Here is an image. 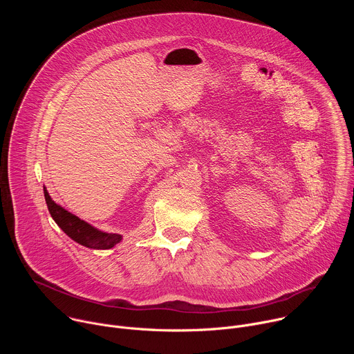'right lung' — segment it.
I'll return each mask as SVG.
<instances>
[{
  "label": "right lung",
  "instance_id": "obj_1",
  "mask_svg": "<svg viewBox=\"0 0 354 354\" xmlns=\"http://www.w3.org/2000/svg\"><path fill=\"white\" fill-rule=\"evenodd\" d=\"M46 205L50 216L53 217L56 224L77 243L91 249H111L118 245L123 236L120 234H109L100 231L73 213L63 209L60 205L50 197L46 187H43Z\"/></svg>",
  "mask_w": 354,
  "mask_h": 354
}]
</instances>
